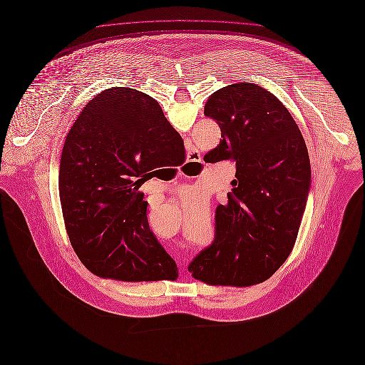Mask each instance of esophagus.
<instances>
[{
    "mask_svg": "<svg viewBox=\"0 0 365 365\" xmlns=\"http://www.w3.org/2000/svg\"><path fill=\"white\" fill-rule=\"evenodd\" d=\"M188 158H190V163L193 165V166L202 165V163H200V159H202V158H200V154H199L197 151H193V150H192L190 155H188Z\"/></svg>",
    "mask_w": 365,
    "mask_h": 365,
    "instance_id": "esophagus-1",
    "label": "esophagus"
}]
</instances>
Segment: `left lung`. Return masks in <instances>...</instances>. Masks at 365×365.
<instances>
[{
	"label": "left lung",
	"instance_id": "left-lung-1",
	"mask_svg": "<svg viewBox=\"0 0 365 365\" xmlns=\"http://www.w3.org/2000/svg\"><path fill=\"white\" fill-rule=\"evenodd\" d=\"M205 115L221 128L211 162L233 159L227 205L215 211V237L188 270L211 286L250 287L280 268L294 249L310 190L305 140L283 103L237 82L214 92Z\"/></svg>",
	"mask_w": 365,
	"mask_h": 365
}]
</instances>
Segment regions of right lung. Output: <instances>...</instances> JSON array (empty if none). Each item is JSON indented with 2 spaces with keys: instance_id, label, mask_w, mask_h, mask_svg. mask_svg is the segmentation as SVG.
<instances>
[{
  "instance_id": "right-lung-1",
  "label": "right lung",
  "mask_w": 365,
  "mask_h": 365,
  "mask_svg": "<svg viewBox=\"0 0 365 365\" xmlns=\"http://www.w3.org/2000/svg\"><path fill=\"white\" fill-rule=\"evenodd\" d=\"M181 135L159 103L132 88L98 93L66 137L58 169L64 225L81 262L122 282L175 280L173 258L150 230L143 182L181 166Z\"/></svg>"
}]
</instances>
